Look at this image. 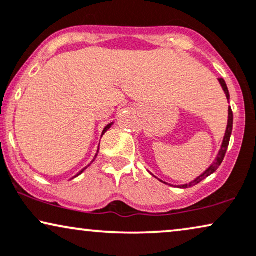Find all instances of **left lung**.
Returning a JSON list of instances; mask_svg holds the SVG:
<instances>
[{
    "label": "left lung",
    "instance_id": "8db88e82",
    "mask_svg": "<svg viewBox=\"0 0 256 256\" xmlns=\"http://www.w3.org/2000/svg\"><path fill=\"white\" fill-rule=\"evenodd\" d=\"M219 82L221 84V86H222L224 94H226V97L227 100H230V92H228V88H227V85L224 83V80L222 78H219ZM232 130H233V111H232V108L230 106L228 108V124H227V130H226V134H224V142H222V145H221V150L219 151V154H218L216 162H214L212 165L210 166L206 170L205 172L202 173V176H198L196 180H193V182H190V184H186V185H182V188H188V187H192L194 185H196V184H199L200 182H202L204 179L207 178V176L212 174L216 171L218 168H219V166L221 165V162H222V160L224 158V154H226L227 152V148H228V145H230V134H232Z\"/></svg>",
    "mask_w": 256,
    "mask_h": 256
}]
</instances>
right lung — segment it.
Listing matches in <instances>:
<instances>
[{
	"label": "right lung",
	"mask_w": 256,
	"mask_h": 256,
	"mask_svg": "<svg viewBox=\"0 0 256 256\" xmlns=\"http://www.w3.org/2000/svg\"><path fill=\"white\" fill-rule=\"evenodd\" d=\"M111 125H112V122H111V124H108V125H106V126H105V128H104L103 134H105V132H106V131L108 130V128H111ZM96 156H97V154H96ZM96 156H94V158H96ZM84 170H85V168H84ZM84 170H82V171H80V173H78V174H80V173H82V172H83V171H84ZM78 174H77V176H78Z\"/></svg>",
	"instance_id": "1"
}]
</instances>
